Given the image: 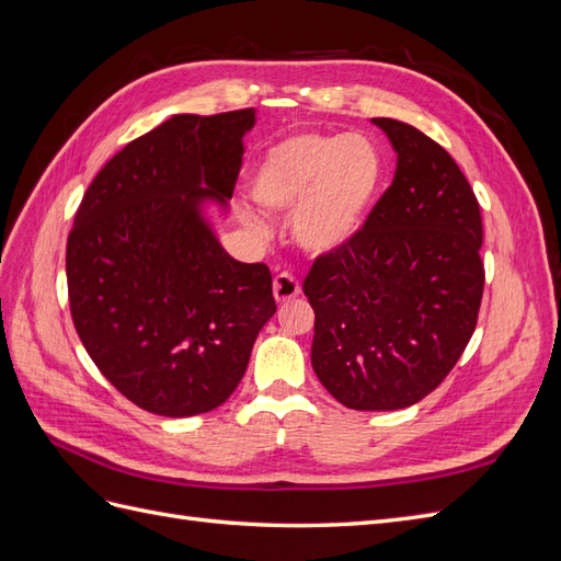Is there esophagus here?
Here are the masks:
<instances>
[{
  "instance_id": "obj_1",
  "label": "esophagus",
  "mask_w": 561,
  "mask_h": 561,
  "mask_svg": "<svg viewBox=\"0 0 561 561\" xmlns=\"http://www.w3.org/2000/svg\"><path fill=\"white\" fill-rule=\"evenodd\" d=\"M299 293H301V285H299V280L293 274H287V271H283V274H276V278H274V297H276L278 304L293 301L295 297H299Z\"/></svg>"
}]
</instances>
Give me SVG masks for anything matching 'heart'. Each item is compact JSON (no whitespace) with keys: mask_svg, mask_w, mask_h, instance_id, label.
<instances>
[{"mask_svg":"<svg viewBox=\"0 0 561 561\" xmlns=\"http://www.w3.org/2000/svg\"><path fill=\"white\" fill-rule=\"evenodd\" d=\"M383 182V159L365 135L304 133L266 154L250 194L268 213H293V239L311 254L348 245L365 227ZM254 231H264L248 215Z\"/></svg>","mask_w":561,"mask_h":561,"instance_id":"b5f03b06","label":"heart"}]
</instances>
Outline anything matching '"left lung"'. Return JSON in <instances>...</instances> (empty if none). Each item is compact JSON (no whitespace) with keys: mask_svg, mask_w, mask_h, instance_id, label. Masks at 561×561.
I'll return each instance as SVG.
<instances>
[{"mask_svg":"<svg viewBox=\"0 0 561 561\" xmlns=\"http://www.w3.org/2000/svg\"><path fill=\"white\" fill-rule=\"evenodd\" d=\"M398 154L393 184L355 239L313 262L304 295L320 383L360 412L404 410L461 358L484 290L482 215L466 175L428 135L371 118Z\"/></svg>","mask_w":561,"mask_h":561,"instance_id":"left-lung-1","label":"left lung"}]
</instances>
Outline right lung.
Wrapping results in <instances>:
<instances>
[{
    "mask_svg": "<svg viewBox=\"0 0 561 561\" xmlns=\"http://www.w3.org/2000/svg\"><path fill=\"white\" fill-rule=\"evenodd\" d=\"M254 110L175 114L128 142L83 194L67 239L77 334L105 379L159 416L222 404L276 313L266 264L219 243Z\"/></svg>",
    "mask_w": 561,
    "mask_h": 561,
    "instance_id": "right-lung-1",
    "label": "right lung"
}]
</instances>
